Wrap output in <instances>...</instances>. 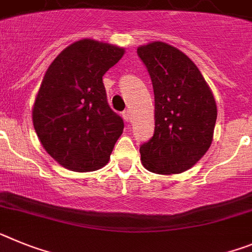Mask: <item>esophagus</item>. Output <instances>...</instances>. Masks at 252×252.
<instances>
[{
	"label": "esophagus",
	"instance_id": "obj_1",
	"mask_svg": "<svg viewBox=\"0 0 252 252\" xmlns=\"http://www.w3.org/2000/svg\"><path fill=\"white\" fill-rule=\"evenodd\" d=\"M123 118L126 122H130V119H132V113H130V110H128V109H126V110H124Z\"/></svg>",
	"mask_w": 252,
	"mask_h": 252
}]
</instances>
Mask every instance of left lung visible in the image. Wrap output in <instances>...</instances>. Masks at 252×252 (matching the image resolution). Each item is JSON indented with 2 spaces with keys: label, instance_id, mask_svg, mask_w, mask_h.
Segmentation results:
<instances>
[{
  "label": "left lung",
  "instance_id": "obj_1",
  "mask_svg": "<svg viewBox=\"0 0 252 252\" xmlns=\"http://www.w3.org/2000/svg\"><path fill=\"white\" fill-rule=\"evenodd\" d=\"M137 53L155 94V134L139 148L142 165L155 174H181L211 147L217 120L213 93L195 63L178 48L152 41Z\"/></svg>",
  "mask_w": 252,
  "mask_h": 252
}]
</instances>
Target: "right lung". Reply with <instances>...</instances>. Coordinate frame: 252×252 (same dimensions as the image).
Instances as JSON below:
<instances>
[{"label":"right lung","instance_id":"right-lung-1","mask_svg":"<svg viewBox=\"0 0 252 252\" xmlns=\"http://www.w3.org/2000/svg\"><path fill=\"white\" fill-rule=\"evenodd\" d=\"M124 53L118 45L81 39L56 57L43 77L32 124L48 155L71 171L104 167L123 133V119L109 106L102 76Z\"/></svg>","mask_w":252,"mask_h":252}]
</instances>
